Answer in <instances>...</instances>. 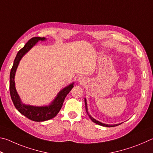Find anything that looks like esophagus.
Wrapping results in <instances>:
<instances>
[{
  "label": "esophagus",
  "instance_id": "obj_1",
  "mask_svg": "<svg viewBox=\"0 0 153 153\" xmlns=\"http://www.w3.org/2000/svg\"><path fill=\"white\" fill-rule=\"evenodd\" d=\"M78 80H79V81H81V80H82V77H79V78L78 79Z\"/></svg>",
  "mask_w": 153,
  "mask_h": 153
}]
</instances>
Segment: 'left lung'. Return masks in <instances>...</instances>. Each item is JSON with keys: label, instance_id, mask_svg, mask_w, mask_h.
<instances>
[{"label": "left lung", "instance_id": "left-lung-1", "mask_svg": "<svg viewBox=\"0 0 153 153\" xmlns=\"http://www.w3.org/2000/svg\"><path fill=\"white\" fill-rule=\"evenodd\" d=\"M85 108H86V110L87 111V101H86V99H85ZM88 114V112H87ZM89 115V116L91 119L92 121L95 123V124H97L98 125H100V126H105V127H114V126H118L119 124H115V125H108V124H103V123H101L99 121H97V120H95L94 118H93V117L90 116V115L88 114Z\"/></svg>", "mask_w": 153, "mask_h": 153}]
</instances>
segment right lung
I'll use <instances>...</instances> for the list:
<instances>
[{"instance_id": "obj_1", "label": "right lung", "mask_w": 153, "mask_h": 153, "mask_svg": "<svg viewBox=\"0 0 153 153\" xmlns=\"http://www.w3.org/2000/svg\"><path fill=\"white\" fill-rule=\"evenodd\" d=\"M45 38L40 37H32L26 43L23 48L19 51L17 56L15 58L14 63L10 71V94L11 100L14 104L16 109L20 112L21 114L27 117L28 119L35 122H43L48 120L54 117L60 111L62 106L63 105L64 99L68 94L71 89L73 88V84L70 85L62 89L58 93V96L53 101L52 103L49 106L45 107H34L31 105H24L20 100V98L16 91L15 87V74L16 70L19 63V61L26 52L31 49L39 40H44Z\"/></svg>"}]
</instances>
